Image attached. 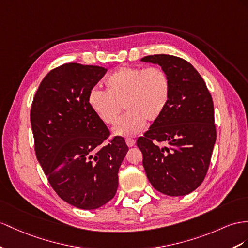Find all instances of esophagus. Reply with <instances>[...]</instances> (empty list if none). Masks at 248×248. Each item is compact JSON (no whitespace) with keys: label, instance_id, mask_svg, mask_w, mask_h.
Returning <instances> with one entry per match:
<instances>
[{"label":"esophagus","instance_id":"34e87169","mask_svg":"<svg viewBox=\"0 0 248 248\" xmlns=\"http://www.w3.org/2000/svg\"><path fill=\"white\" fill-rule=\"evenodd\" d=\"M125 143H126V145H128V147H133V145L135 144V140L134 139H132V138H126L125 139Z\"/></svg>","mask_w":248,"mask_h":248}]
</instances>
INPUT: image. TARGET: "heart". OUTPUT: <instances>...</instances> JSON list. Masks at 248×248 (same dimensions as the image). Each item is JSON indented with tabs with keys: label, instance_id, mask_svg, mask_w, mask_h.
<instances>
[{
	"label": "heart",
	"instance_id": "b5f03b06",
	"mask_svg": "<svg viewBox=\"0 0 248 248\" xmlns=\"http://www.w3.org/2000/svg\"><path fill=\"white\" fill-rule=\"evenodd\" d=\"M107 91L93 88L88 101L105 124H116L124 109L126 114L113 130L114 135L134 136L154 123L166 110L170 97V80L159 67H122L106 78Z\"/></svg>",
	"mask_w": 248,
	"mask_h": 248
}]
</instances>
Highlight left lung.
I'll list each match as a JSON object with an SVG mask.
<instances>
[{"label": "left lung", "mask_w": 248, "mask_h": 248, "mask_svg": "<svg viewBox=\"0 0 248 248\" xmlns=\"http://www.w3.org/2000/svg\"><path fill=\"white\" fill-rule=\"evenodd\" d=\"M169 75L170 97L159 119L137 139L151 185L168 196L192 193L204 180L216 142L212 95L198 71L169 54L144 56ZM159 143L166 144L160 147Z\"/></svg>", "instance_id": "8db88e82"}]
</instances>
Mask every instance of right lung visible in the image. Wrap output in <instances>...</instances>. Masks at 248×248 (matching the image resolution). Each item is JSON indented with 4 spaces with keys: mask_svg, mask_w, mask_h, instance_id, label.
Listing matches in <instances>:
<instances>
[{
    "mask_svg": "<svg viewBox=\"0 0 248 248\" xmlns=\"http://www.w3.org/2000/svg\"><path fill=\"white\" fill-rule=\"evenodd\" d=\"M99 66L69 62L51 70L37 89L30 112L34 149L44 173L61 198L81 209L105 205L116 194L118 170L128 152L89 105L106 74Z\"/></svg>",
    "mask_w": 248,
    "mask_h": 248,
    "instance_id": "add662e5",
    "label": "right lung"
}]
</instances>
